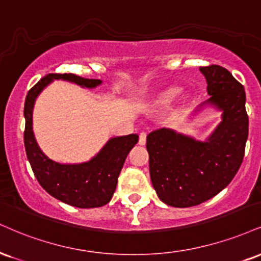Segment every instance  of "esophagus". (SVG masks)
<instances>
[{
  "mask_svg": "<svg viewBox=\"0 0 261 261\" xmlns=\"http://www.w3.org/2000/svg\"><path fill=\"white\" fill-rule=\"evenodd\" d=\"M146 141H147V134L146 133H141L140 134V139H139V143L140 144H146Z\"/></svg>",
  "mask_w": 261,
  "mask_h": 261,
  "instance_id": "obj_1",
  "label": "esophagus"
}]
</instances>
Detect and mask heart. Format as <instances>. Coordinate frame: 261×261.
Masks as SVG:
<instances>
[{"mask_svg": "<svg viewBox=\"0 0 261 261\" xmlns=\"http://www.w3.org/2000/svg\"><path fill=\"white\" fill-rule=\"evenodd\" d=\"M177 93V91L175 90V89H171V90H169V91H166V92L164 93V95H163V97H164V98H166V99H169V98H172V97H174L175 95H176Z\"/></svg>", "mask_w": 261, "mask_h": 261, "instance_id": "heart-1", "label": "heart"}]
</instances>
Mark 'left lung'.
Segmentation results:
<instances>
[{
  "instance_id": "left-lung-1",
  "label": "left lung",
  "mask_w": 261,
  "mask_h": 261,
  "mask_svg": "<svg viewBox=\"0 0 261 261\" xmlns=\"http://www.w3.org/2000/svg\"><path fill=\"white\" fill-rule=\"evenodd\" d=\"M199 70L210 96L202 107L222 111V121L214 133L204 142L165 127L147 136L153 187L162 202L176 208L198 205L221 192L243 162L248 139L243 85L220 65Z\"/></svg>"
}]
</instances>
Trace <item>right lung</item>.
<instances>
[{
  "label": "right lung",
  "mask_w": 261,
  "mask_h": 261,
  "mask_svg": "<svg viewBox=\"0 0 261 261\" xmlns=\"http://www.w3.org/2000/svg\"><path fill=\"white\" fill-rule=\"evenodd\" d=\"M65 80L93 89L98 79H85L75 74H48L28 92L24 105V144L34 175L47 193L77 208H98L111 202L125 159L139 142V135L113 137L92 159L81 164H61L41 150L33 131V109L37 96L53 80Z\"/></svg>",
  "instance_id": "obj_1"
}]
</instances>
